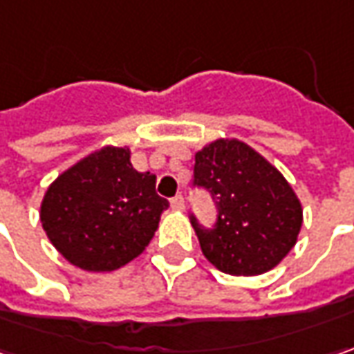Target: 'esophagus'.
<instances>
[{
  "label": "esophagus",
  "instance_id": "obj_1",
  "mask_svg": "<svg viewBox=\"0 0 354 354\" xmlns=\"http://www.w3.org/2000/svg\"><path fill=\"white\" fill-rule=\"evenodd\" d=\"M170 206H172V209H176V212H182V209L186 207V202H184V198H182V196H176V198H172Z\"/></svg>",
  "mask_w": 354,
  "mask_h": 354
}]
</instances>
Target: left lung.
Returning <instances> with one entry per match:
<instances>
[{"instance_id":"1","label":"left lung","mask_w":354,"mask_h":354,"mask_svg":"<svg viewBox=\"0 0 354 354\" xmlns=\"http://www.w3.org/2000/svg\"><path fill=\"white\" fill-rule=\"evenodd\" d=\"M194 186L216 200L218 220L204 227L190 216L202 254L230 275H261L297 241L303 209L283 174L236 138H218L196 152Z\"/></svg>"}]
</instances>
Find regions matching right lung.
<instances>
[{"label":"right lung","instance_id":"right-lung-1","mask_svg":"<svg viewBox=\"0 0 354 354\" xmlns=\"http://www.w3.org/2000/svg\"><path fill=\"white\" fill-rule=\"evenodd\" d=\"M166 207L156 176L132 168L129 148L104 147L55 180L39 216L69 263L115 271L145 252Z\"/></svg>","mask_w":354,"mask_h":354}]
</instances>
